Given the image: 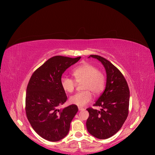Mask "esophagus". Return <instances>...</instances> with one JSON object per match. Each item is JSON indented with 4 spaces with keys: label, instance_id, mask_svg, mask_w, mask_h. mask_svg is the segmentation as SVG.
Wrapping results in <instances>:
<instances>
[{
    "label": "esophagus",
    "instance_id": "34e87169",
    "mask_svg": "<svg viewBox=\"0 0 155 155\" xmlns=\"http://www.w3.org/2000/svg\"><path fill=\"white\" fill-rule=\"evenodd\" d=\"M78 110L80 111V110H84L85 109L83 108V107H78Z\"/></svg>",
    "mask_w": 155,
    "mask_h": 155
}]
</instances>
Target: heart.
Wrapping results in <instances>:
<instances>
[{"label":"heart","mask_w":155,"mask_h":155,"mask_svg":"<svg viewBox=\"0 0 155 155\" xmlns=\"http://www.w3.org/2000/svg\"><path fill=\"white\" fill-rule=\"evenodd\" d=\"M72 75L75 80L67 77H61L60 83L63 90L71 93L74 91L77 83L83 82L84 91L71 95L69 99L70 104L84 107L92 100L91 92L97 95L104 91L106 82L105 77L94 65L89 63L80 65L73 70Z\"/></svg>","instance_id":"heart-1"}]
</instances>
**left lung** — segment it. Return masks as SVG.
Listing matches in <instances>:
<instances>
[{
  "label": "left lung",
  "mask_w": 155,
  "mask_h": 155,
  "mask_svg": "<svg viewBox=\"0 0 155 155\" xmlns=\"http://www.w3.org/2000/svg\"><path fill=\"white\" fill-rule=\"evenodd\" d=\"M91 57L103 64L107 79L104 92L94 105L101 109H87L89 117L86 126L91 135L105 140L117 133L127 117L129 90L126 79L114 65L101 56L92 54L88 58Z\"/></svg>",
  "instance_id": "1"
}]
</instances>
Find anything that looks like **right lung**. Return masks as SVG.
<instances>
[{
  "instance_id": "1",
  "label": "right lung",
  "mask_w": 155,
  "mask_h": 155,
  "mask_svg": "<svg viewBox=\"0 0 155 155\" xmlns=\"http://www.w3.org/2000/svg\"><path fill=\"white\" fill-rule=\"evenodd\" d=\"M81 57L55 56L48 60L32 75L26 95V112L35 131L44 139L56 142L66 136L78 112L76 105L63 109L58 107L67 97L60 80L63 73Z\"/></svg>"
}]
</instances>
